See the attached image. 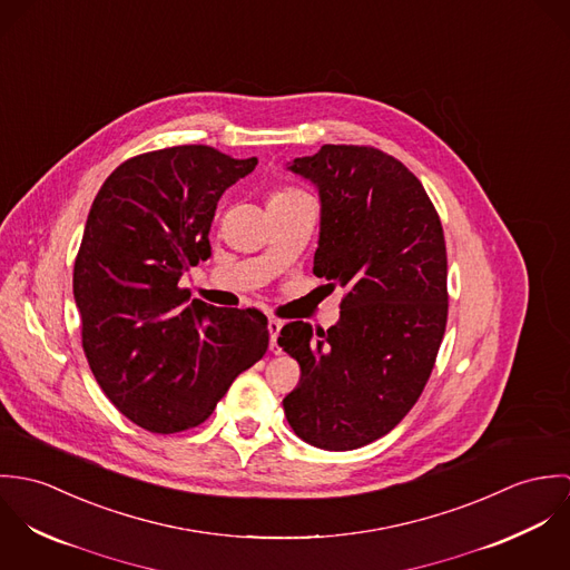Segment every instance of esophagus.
<instances>
[{"label": "esophagus", "instance_id": "1", "mask_svg": "<svg viewBox=\"0 0 570 570\" xmlns=\"http://www.w3.org/2000/svg\"><path fill=\"white\" fill-rule=\"evenodd\" d=\"M281 326H283V323H281V321H276V318L267 321V331H269V348H272V353H281V346H278V333H281Z\"/></svg>", "mask_w": 570, "mask_h": 570}]
</instances>
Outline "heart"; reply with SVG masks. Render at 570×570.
I'll use <instances>...</instances> for the list:
<instances>
[{"label":"heart","instance_id":"1","mask_svg":"<svg viewBox=\"0 0 570 570\" xmlns=\"http://www.w3.org/2000/svg\"><path fill=\"white\" fill-rule=\"evenodd\" d=\"M296 197H305V193H303V190H298V188H281V190H274V193L269 195L267 204H269V202H285V199H296Z\"/></svg>","mask_w":570,"mask_h":570}]
</instances>
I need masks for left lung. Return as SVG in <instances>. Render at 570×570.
<instances>
[{
    "mask_svg": "<svg viewBox=\"0 0 570 570\" xmlns=\"http://www.w3.org/2000/svg\"><path fill=\"white\" fill-rule=\"evenodd\" d=\"M287 168L318 188L314 274L344 298L326 331L281 328L301 364L283 407L303 441L346 452L389 434L432 373L448 323L443 228L421 181L380 149L325 145Z\"/></svg>",
    "mask_w": 570,
    "mask_h": 570,
    "instance_id": "8db88e82",
    "label": "left lung"
}]
</instances>
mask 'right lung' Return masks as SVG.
<instances>
[{"label": "right lung", "instance_id": "1", "mask_svg": "<svg viewBox=\"0 0 570 570\" xmlns=\"http://www.w3.org/2000/svg\"><path fill=\"white\" fill-rule=\"evenodd\" d=\"M256 163L204 145L142 154L105 179L87 215L75 263L82 351L109 402L149 432L206 421L267 351L258 309L190 301L177 285L210 256L217 202Z\"/></svg>", "mask_w": 570, "mask_h": 570}]
</instances>
